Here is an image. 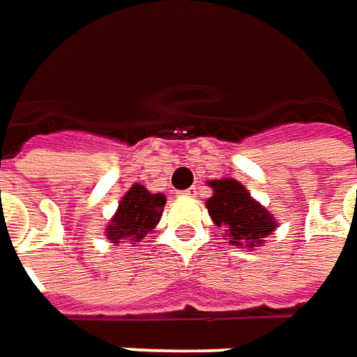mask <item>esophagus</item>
Masks as SVG:
<instances>
[{"label":"esophagus","instance_id":"esophagus-1","mask_svg":"<svg viewBox=\"0 0 357 357\" xmlns=\"http://www.w3.org/2000/svg\"><path fill=\"white\" fill-rule=\"evenodd\" d=\"M183 197H197V188H189L181 193Z\"/></svg>","mask_w":357,"mask_h":357}]
</instances>
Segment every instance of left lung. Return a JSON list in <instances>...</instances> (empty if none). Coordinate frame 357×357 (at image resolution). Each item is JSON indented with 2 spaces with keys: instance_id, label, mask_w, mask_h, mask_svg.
Returning <instances> with one entry per match:
<instances>
[{
  "instance_id": "1",
  "label": "left lung",
  "mask_w": 357,
  "mask_h": 357,
  "mask_svg": "<svg viewBox=\"0 0 357 357\" xmlns=\"http://www.w3.org/2000/svg\"><path fill=\"white\" fill-rule=\"evenodd\" d=\"M213 195L205 207L213 222L222 229L232 246L258 250L264 246L266 236L278 229V220L260 201L250 195L240 181L232 178L207 181Z\"/></svg>"
}]
</instances>
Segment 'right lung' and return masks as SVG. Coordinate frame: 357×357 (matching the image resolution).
Returning a JSON list of instances; mask_svg holds the SVG:
<instances>
[{
	"label": "right lung",
	"mask_w": 357,
	"mask_h": 357,
	"mask_svg": "<svg viewBox=\"0 0 357 357\" xmlns=\"http://www.w3.org/2000/svg\"><path fill=\"white\" fill-rule=\"evenodd\" d=\"M166 205L164 193H152L144 185L135 183L119 201L115 215L105 227V236L113 244H137L150 230L156 229Z\"/></svg>",
	"instance_id": "1"
}]
</instances>
